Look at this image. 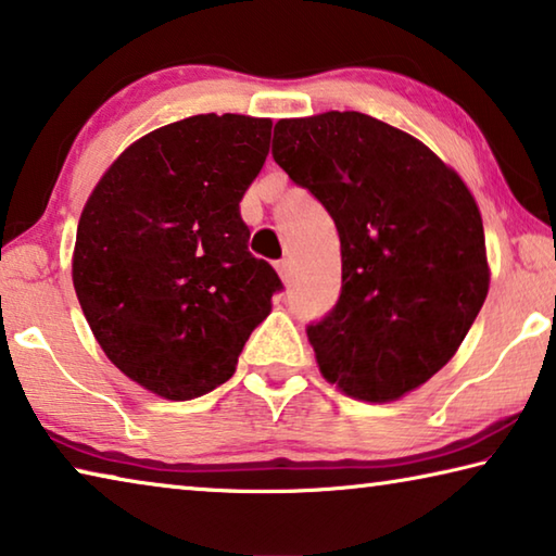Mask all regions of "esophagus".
I'll return each mask as SVG.
<instances>
[{"label":"esophagus","instance_id":"34e87169","mask_svg":"<svg viewBox=\"0 0 556 556\" xmlns=\"http://www.w3.org/2000/svg\"><path fill=\"white\" fill-rule=\"evenodd\" d=\"M276 270H278V276H280V280H283V283H290V278H293V261H290V258L278 261Z\"/></svg>","mask_w":556,"mask_h":556}]
</instances>
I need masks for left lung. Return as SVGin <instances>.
I'll use <instances>...</instances> for the list:
<instances>
[{"label":"left lung","mask_w":556,"mask_h":556,"mask_svg":"<svg viewBox=\"0 0 556 556\" xmlns=\"http://www.w3.org/2000/svg\"><path fill=\"white\" fill-rule=\"evenodd\" d=\"M273 157L340 233V300L307 327L320 375L359 402H396L448 364L485 303L476 197L414 135L354 111L283 117Z\"/></svg>","instance_id":"obj_1"}]
</instances>
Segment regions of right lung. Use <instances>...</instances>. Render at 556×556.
<instances>
[{"label":"right lung","instance_id":"obj_1","mask_svg":"<svg viewBox=\"0 0 556 556\" xmlns=\"http://www.w3.org/2000/svg\"><path fill=\"white\" fill-rule=\"evenodd\" d=\"M268 117L192 115L121 152L80 212L71 276L125 377L169 402L231 379L280 290L251 256L239 202L268 157Z\"/></svg>","mask_w":556,"mask_h":556}]
</instances>
